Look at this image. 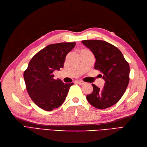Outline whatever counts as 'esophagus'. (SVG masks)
<instances>
[{
    "instance_id": "obj_1",
    "label": "esophagus",
    "mask_w": 147,
    "mask_h": 147,
    "mask_svg": "<svg viewBox=\"0 0 147 147\" xmlns=\"http://www.w3.org/2000/svg\"><path fill=\"white\" fill-rule=\"evenodd\" d=\"M76 83H78L79 85H84V84H85V82H83V81H80V80H78L77 82H76Z\"/></svg>"
}]
</instances>
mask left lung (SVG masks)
<instances>
[{"label": "left lung", "instance_id": "left-lung-1", "mask_svg": "<svg viewBox=\"0 0 147 147\" xmlns=\"http://www.w3.org/2000/svg\"><path fill=\"white\" fill-rule=\"evenodd\" d=\"M95 57L94 68L105 80L104 87L99 88L92 84L93 90L86 95L90 104L96 109L110 107L119 100L129 82V65L122 52L116 47L98 40H83Z\"/></svg>", "mask_w": 147, "mask_h": 147}]
</instances>
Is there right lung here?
<instances>
[{
  "label": "right lung",
  "mask_w": 147,
  "mask_h": 147,
  "mask_svg": "<svg viewBox=\"0 0 147 147\" xmlns=\"http://www.w3.org/2000/svg\"><path fill=\"white\" fill-rule=\"evenodd\" d=\"M75 45V42H64L47 45L33 56L24 71L27 92L43 110L52 111L61 106L73 85L55 80L53 72L64 67L65 56Z\"/></svg>",
  "instance_id": "obj_1"
}]
</instances>
